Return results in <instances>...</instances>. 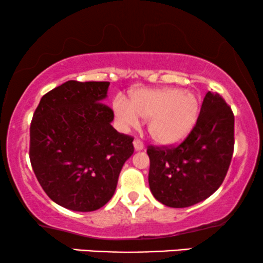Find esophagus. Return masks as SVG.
<instances>
[{
  "label": "esophagus",
  "mask_w": 263,
  "mask_h": 263,
  "mask_svg": "<svg viewBox=\"0 0 263 263\" xmlns=\"http://www.w3.org/2000/svg\"><path fill=\"white\" fill-rule=\"evenodd\" d=\"M134 146H135V149L136 151H142V149L144 148L143 142H142L141 140H138V138H136V140L134 141Z\"/></svg>",
  "instance_id": "esophagus-1"
}]
</instances>
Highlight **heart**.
Here are the masks:
<instances>
[{"label": "heart", "instance_id": "b5f03b06", "mask_svg": "<svg viewBox=\"0 0 263 263\" xmlns=\"http://www.w3.org/2000/svg\"><path fill=\"white\" fill-rule=\"evenodd\" d=\"M114 112L123 128L136 127L140 117L148 120L151 137L161 144H172L188 135L199 112V100L180 89H140L129 99H115Z\"/></svg>", "mask_w": 263, "mask_h": 263}]
</instances>
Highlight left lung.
Returning <instances> with one entry per match:
<instances>
[{"label": "left lung", "mask_w": 263, "mask_h": 263, "mask_svg": "<svg viewBox=\"0 0 263 263\" xmlns=\"http://www.w3.org/2000/svg\"><path fill=\"white\" fill-rule=\"evenodd\" d=\"M234 114L218 92L208 91L194 127L177 146H148V183L157 200L186 208L215 193L234 153Z\"/></svg>", "instance_id": "left-lung-1"}]
</instances>
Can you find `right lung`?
I'll return each mask as SVG.
<instances>
[{
    "mask_svg": "<svg viewBox=\"0 0 263 263\" xmlns=\"http://www.w3.org/2000/svg\"><path fill=\"white\" fill-rule=\"evenodd\" d=\"M108 81L69 80L41 99L29 128V159L54 203L74 211L100 209L112 198L134 137L117 132L105 105Z\"/></svg>",
    "mask_w": 263,
    "mask_h": 263,
    "instance_id": "1",
    "label": "right lung"
}]
</instances>
